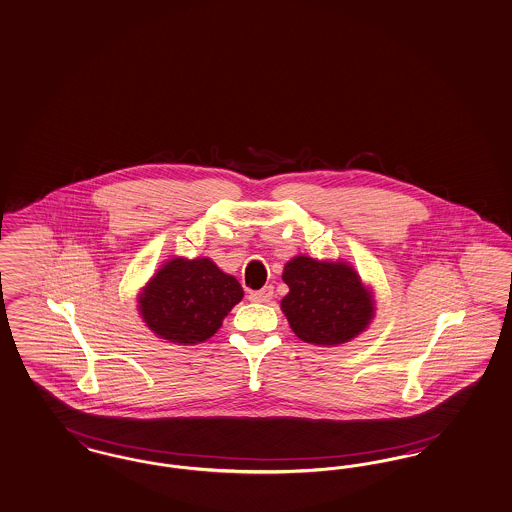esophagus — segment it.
<instances>
[{
	"instance_id": "34e87169",
	"label": "esophagus",
	"mask_w": 512,
	"mask_h": 512,
	"mask_svg": "<svg viewBox=\"0 0 512 512\" xmlns=\"http://www.w3.org/2000/svg\"><path fill=\"white\" fill-rule=\"evenodd\" d=\"M272 297H274L272 285H266V287L259 289V291H251V293H249V300H251V302H270Z\"/></svg>"
}]
</instances>
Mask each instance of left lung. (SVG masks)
Masks as SVG:
<instances>
[{
  "label": "left lung",
  "mask_w": 512,
  "mask_h": 512,
  "mask_svg": "<svg viewBox=\"0 0 512 512\" xmlns=\"http://www.w3.org/2000/svg\"><path fill=\"white\" fill-rule=\"evenodd\" d=\"M289 293L280 306L293 333L314 346H338L361 335L376 314L374 293L346 261L306 255L283 266Z\"/></svg>",
  "instance_id": "8db88e82"
}]
</instances>
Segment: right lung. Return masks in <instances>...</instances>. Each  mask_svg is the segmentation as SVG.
I'll list each match as a JSON object with an SVG mask.
<instances>
[{"mask_svg": "<svg viewBox=\"0 0 512 512\" xmlns=\"http://www.w3.org/2000/svg\"><path fill=\"white\" fill-rule=\"evenodd\" d=\"M242 299L240 282L212 259L174 257L141 287L138 312L159 338L194 346L212 338Z\"/></svg>", "mask_w": 512, "mask_h": 512, "instance_id": "add662e5", "label": "right lung"}]
</instances>
